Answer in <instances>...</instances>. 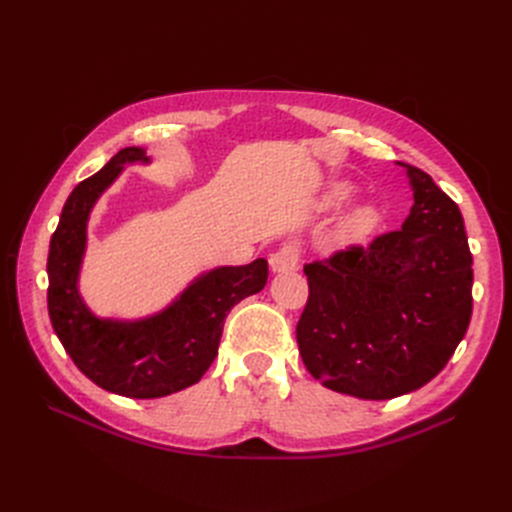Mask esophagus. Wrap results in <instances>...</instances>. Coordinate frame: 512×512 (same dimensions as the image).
Wrapping results in <instances>:
<instances>
[{
	"instance_id": "34e87169",
	"label": "esophagus",
	"mask_w": 512,
	"mask_h": 512,
	"mask_svg": "<svg viewBox=\"0 0 512 512\" xmlns=\"http://www.w3.org/2000/svg\"><path fill=\"white\" fill-rule=\"evenodd\" d=\"M299 260H301V250L294 241L282 243L277 250L271 254V271L273 273H288V271H297L299 269Z\"/></svg>"
}]
</instances>
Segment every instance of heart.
Masks as SVG:
<instances>
[{
	"mask_svg": "<svg viewBox=\"0 0 512 512\" xmlns=\"http://www.w3.org/2000/svg\"><path fill=\"white\" fill-rule=\"evenodd\" d=\"M352 194H354V190L348 183H335L329 192V205H333V207L344 205L352 198ZM374 224H376V211L371 207H359V209H354L344 220L342 228H339V237L342 239L361 237V235H365V232L374 228Z\"/></svg>",
	"mask_w": 512,
	"mask_h": 512,
	"instance_id": "1",
	"label": "heart"
}]
</instances>
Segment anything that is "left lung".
I'll list each match as a JSON object with an SVG mask.
<instances>
[{
    "mask_svg": "<svg viewBox=\"0 0 512 512\" xmlns=\"http://www.w3.org/2000/svg\"><path fill=\"white\" fill-rule=\"evenodd\" d=\"M401 230L305 265L301 359L322 386L393 399L436 378L472 318V254L459 207L421 168Z\"/></svg>",
    "mask_w": 512,
    "mask_h": 512,
    "instance_id": "left-lung-1",
    "label": "left lung"
}]
</instances>
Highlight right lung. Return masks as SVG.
<instances>
[{"instance_id": "1", "label": "right lung", "mask_w": 512, "mask_h": 512, "mask_svg": "<svg viewBox=\"0 0 512 512\" xmlns=\"http://www.w3.org/2000/svg\"><path fill=\"white\" fill-rule=\"evenodd\" d=\"M149 164L145 149L126 147L68 196L51 237L49 316L74 365L100 389L156 399L188 389L218 356L228 312L267 284L269 265L258 258L243 267L211 269L162 312L141 320L98 318L79 294L89 213L126 164Z\"/></svg>"}]
</instances>
